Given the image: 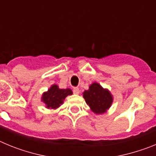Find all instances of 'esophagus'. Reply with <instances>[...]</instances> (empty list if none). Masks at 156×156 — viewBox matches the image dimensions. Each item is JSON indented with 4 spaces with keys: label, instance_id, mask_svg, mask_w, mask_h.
I'll use <instances>...</instances> for the list:
<instances>
[{
    "label": "esophagus",
    "instance_id": "obj_1",
    "mask_svg": "<svg viewBox=\"0 0 156 156\" xmlns=\"http://www.w3.org/2000/svg\"><path fill=\"white\" fill-rule=\"evenodd\" d=\"M73 93L76 94H79V93H80L79 88H78V87L73 88Z\"/></svg>",
    "mask_w": 156,
    "mask_h": 156
}]
</instances>
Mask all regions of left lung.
<instances>
[{
  "label": "left lung",
  "instance_id": "left-lung-1",
  "mask_svg": "<svg viewBox=\"0 0 156 156\" xmlns=\"http://www.w3.org/2000/svg\"><path fill=\"white\" fill-rule=\"evenodd\" d=\"M83 98L90 109L96 114L104 113L112 102V96L110 92L98 83H92L89 90L83 92Z\"/></svg>",
  "mask_w": 156,
  "mask_h": 156
}]
</instances>
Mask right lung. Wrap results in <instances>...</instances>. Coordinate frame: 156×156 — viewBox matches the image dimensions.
Listing matches in <instances>:
<instances>
[{"label":"right lung","mask_w":156,"mask_h":156,"mask_svg":"<svg viewBox=\"0 0 156 156\" xmlns=\"http://www.w3.org/2000/svg\"><path fill=\"white\" fill-rule=\"evenodd\" d=\"M73 94L70 89H59L57 85H52L48 91L44 93L42 101L46 104L48 108L55 109L63 103V100L68 95Z\"/></svg>","instance_id":"right-lung-1"}]
</instances>
